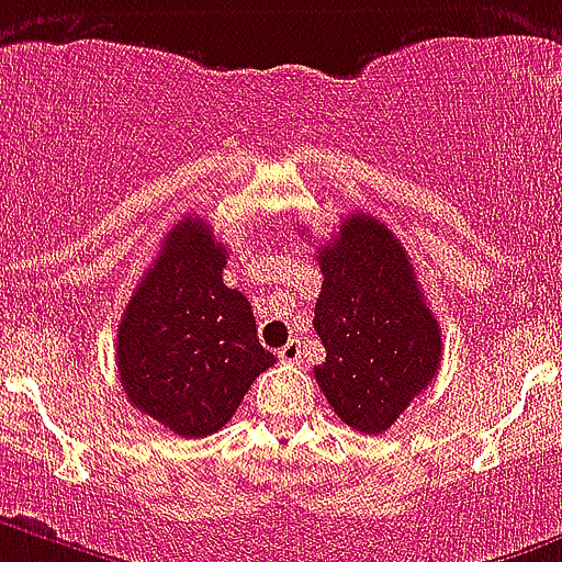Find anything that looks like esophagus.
Here are the masks:
<instances>
[{"label": "esophagus", "mask_w": 562, "mask_h": 562, "mask_svg": "<svg viewBox=\"0 0 562 562\" xmlns=\"http://www.w3.org/2000/svg\"><path fill=\"white\" fill-rule=\"evenodd\" d=\"M277 356H280V361H285V363H296L302 358L300 341H296V338H291L285 347H280V352H277Z\"/></svg>", "instance_id": "34e87169"}]
</instances>
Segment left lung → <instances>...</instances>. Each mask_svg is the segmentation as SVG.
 Returning a JSON list of instances; mask_svg holds the SVG:
<instances>
[{
    "label": "left lung",
    "instance_id": "obj_1",
    "mask_svg": "<svg viewBox=\"0 0 562 562\" xmlns=\"http://www.w3.org/2000/svg\"><path fill=\"white\" fill-rule=\"evenodd\" d=\"M318 255V338L327 358L313 369L333 412L361 434H383L437 378L442 333L423 300L401 240L356 212Z\"/></svg>",
    "mask_w": 562,
    "mask_h": 562
}]
</instances>
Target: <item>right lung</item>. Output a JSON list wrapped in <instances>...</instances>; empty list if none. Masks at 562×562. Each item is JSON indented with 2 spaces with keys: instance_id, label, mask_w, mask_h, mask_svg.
<instances>
[{
  "instance_id": "obj_1",
  "label": "right lung",
  "mask_w": 562,
  "mask_h": 562,
  "mask_svg": "<svg viewBox=\"0 0 562 562\" xmlns=\"http://www.w3.org/2000/svg\"><path fill=\"white\" fill-rule=\"evenodd\" d=\"M226 249L201 218L170 229L117 327L120 383L131 406L179 437H210L237 412L274 356L249 300L224 285Z\"/></svg>"
}]
</instances>
